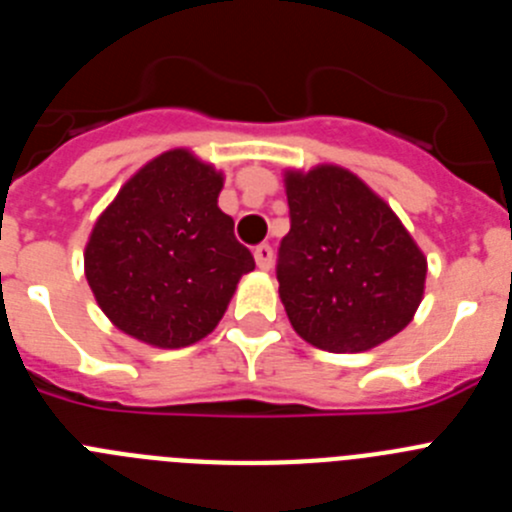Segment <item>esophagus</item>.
I'll use <instances>...</instances> for the list:
<instances>
[{"label":"esophagus","instance_id":"34e87169","mask_svg":"<svg viewBox=\"0 0 512 512\" xmlns=\"http://www.w3.org/2000/svg\"><path fill=\"white\" fill-rule=\"evenodd\" d=\"M253 259L259 264V269H271V261H274V248L269 243H261V246L253 248Z\"/></svg>","mask_w":512,"mask_h":512}]
</instances>
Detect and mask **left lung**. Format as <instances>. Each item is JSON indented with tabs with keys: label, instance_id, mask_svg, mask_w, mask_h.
I'll use <instances>...</instances> for the list:
<instances>
[{
	"label": "left lung",
	"instance_id": "1",
	"mask_svg": "<svg viewBox=\"0 0 512 512\" xmlns=\"http://www.w3.org/2000/svg\"><path fill=\"white\" fill-rule=\"evenodd\" d=\"M287 202L277 279L292 328L333 354L400 333L423 297L425 256L395 212L338 166L289 174Z\"/></svg>",
	"mask_w": 512,
	"mask_h": 512
}]
</instances>
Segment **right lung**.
<instances>
[{
	"mask_svg": "<svg viewBox=\"0 0 512 512\" xmlns=\"http://www.w3.org/2000/svg\"><path fill=\"white\" fill-rule=\"evenodd\" d=\"M223 176L192 153L169 151L130 179L92 230L87 282L128 336L179 348L220 323L251 251L217 207Z\"/></svg>",
	"mask_w": 512,
	"mask_h": 512,
	"instance_id": "add662e5",
	"label": "right lung"
}]
</instances>
